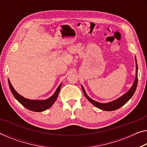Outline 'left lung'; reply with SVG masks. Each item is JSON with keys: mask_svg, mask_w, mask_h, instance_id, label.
Wrapping results in <instances>:
<instances>
[{"mask_svg": "<svg viewBox=\"0 0 147 147\" xmlns=\"http://www.w3.org/2000/svg\"><path fill=\"white\" fill-rule=\"evenodd\" d=\"M135 59H136V78H135L134 82L133 83L132 86L130 88V89L128 90L126 93H125V94H124V95H122V96L120 97L119 98L114 100L113 101L109 102V103H99V102H97L96 101H94V99H91L90 97L87 95V94H86L84 88L83 86L81 85L82 88V91L84 92V94L86 99H87L91 103L94 105L95 107H97V108L99 109H101V110L106 111H115L116 109L120 108V107H122L123 105H124L131 98V97L134 95L137 88V81H138V76H137V73H138V66H137L136 57H135Z\"/></svg>", "mask_w": 147, "mask_h": 147, "instance_id": "left-lung-1", "label": "left lung"}]
</instances>
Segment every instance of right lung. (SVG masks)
<instances>
[{
    "instance_id": "obj_1",
    "label": "right lung",
    "mask_w": 147,
    "mask_h": 147,
    "mask_svg": "<svg viewBox=\"0 0 147 147\" xmlns=\"http://www.w3.org/2000/svg\"><path fill=\"white\" fill-rule=\"evenodd\" d=\"M8 84L9 86H10L11 92L12 93V94L13 96H14L15 98L17 99L23 107H25V108L34 112H42L47 110L49 108H50V107L53 105V104L55 103V101L57 100L58 94H59V92L61 87V83L59 86H58L57 90H55L54 94L52 95L50 97H49L48 99L44 100H32L25 98V97H23L22 95L18 94V93L15 90L14 88H13L12 85H11L9 79Z\"/></svg>"
}]
</instances>
